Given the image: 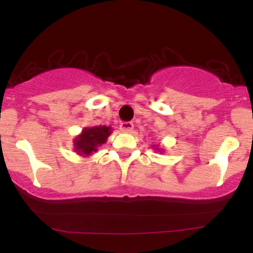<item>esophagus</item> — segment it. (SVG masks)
Masks as SVG:
<instances>
[{
  "label": "esophagus",
  "mask_w": 253,
  "mask_h": 253,
  "mask_svg": "<svg viewBox=\"0 0 253 253\" xmlns=\"http://www.w3.org/2000/svg\"><path fill=\"white\" fill-rule=\"evenodd\" d=\"M133 126H134L133 122L125 121L120 124V129H121L122 132H125V133H129V132L133 131Z\"/></svg>",
  "instance_id": "1"
}]
</instances>
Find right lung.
Here are the masks:
<instances>
[{
	"instance_id": "obj_1",
	"label": "right lung",
	"mask_w": 253,
	"mask_h": 253,
	"mask_svg": "<svg viewBox=\"0 0 253 253\" xmlns=\"http://www.w3.org/2000/svg\"><path fill=\"white\" fill-rule=\"evenodd\" d=\"M110 127L95 126L92 128H84L82 134L75 140V150L81 155H89L97 150L98 145L105 143L106 138L110 135Z\"/></svg>"
}]
</instances>
